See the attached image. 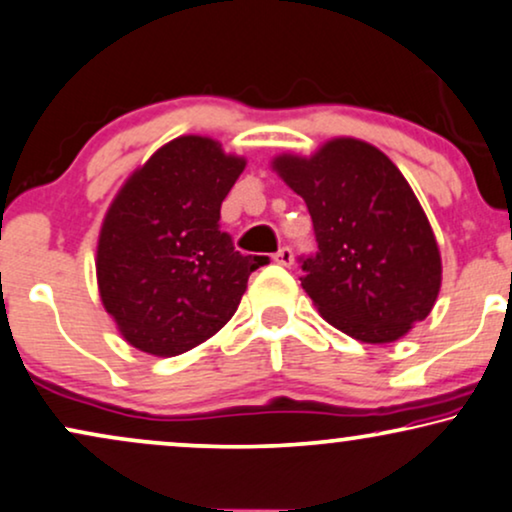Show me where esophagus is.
Returning a JSON list of instances; mask_svg holds the SVG:
<instances>
[{
  "label": "esophagus",
  "instance_id": "esophagus-1",
  "mask_svg": "<svg viewBox=\"0 0 512 512\" xmlns=\"http://www.w3.org/2000/svg\"><path fill=\"white\" fill-rule=\"evenodd\" d=\"M293 260H295L293 248H288V245H283V248L274 255V262L281 264V267H290V264H293Z\"/></svg>",
  "mask_w": 512,
  "mask_h": 512
}]
</instances>
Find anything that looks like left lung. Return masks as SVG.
<instances>
[{
	"label": "left lung",
	"instance_id": "obj_1",
	"mask_svg": "<svg viewBox=\"0 0 512 512\" xmlns=\"http://www.w3.org/2000/svg\"><path fill=\"white\" fill-rule=\"evenodd\" d=\"M274 167L312 215L319 250L300 257L302 288L323 319L383 345L432 312L442 283L435 234L385 153L333 139L312 158L281 155Z\"/></svg>",
	"mask_w": 512,
	"mask_h": 512
}]
</instances>
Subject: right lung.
Returning <instances> with one entry per match:
<instances>
[{"label":"right lung","instance_id":"right-lung-1","mask_svg":"<svg viewBox=\"0 0 512 512\" xmlns=\"http://www.w3.org/2000/svg\"><path fill=\"white\" fill-rule=\"evenodd\" d=\"M243 167L217 141L179 137L113 200L96 276L103 307L132 347L177 357L234 316L257 267L219 229V210Z\"/></svg>","mask_w":512,"mask_h":512}]
</instances>
